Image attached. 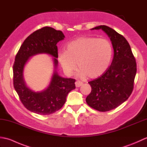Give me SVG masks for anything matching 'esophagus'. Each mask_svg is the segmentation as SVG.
<instances>
[{
  "mask_svg": "<svg viewBox=\"0 0 147 147\" xmlns=\"http://www.w3.org/2000/svg\"><path fill=\"white\" fill-rule=\"evenodd\" d=\"M83 85V83L82 82H80V81H77L75 82V85L76 87H80Z\"/></svg>",
  "mask_w": 147,
  "mask_h": 147,
  "instance_id": "esophagus-1",
  "label": "esophagus"
}]
</instances>
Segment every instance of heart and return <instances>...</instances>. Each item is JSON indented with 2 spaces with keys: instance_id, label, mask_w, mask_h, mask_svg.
<instances>
[{
  "instance_id": "b5f03b06",
  "label": "heart",
  "mask_w": 147,
  "mask_h": 147,
  "mask_svg": "<svg viewBox=\"0 0 147 147\" xmlns=\"http://www.w3.org/2000/svg\"><path fill=\"white\" fill-rule=\"evenodd\" d=\"M113 48L108 40L94 37H80L70 42L65 52L58 54L64 73L71 76L80 67V76L96 78L104 74L112 60Z\"/></svg>"
}]
</instances>
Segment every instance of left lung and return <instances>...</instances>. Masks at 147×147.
<instances>
[{
    "label": "left lung",
    "instance_id": "8db88e82",
    "mask_svg": "<svg viewBox=\"0 0 147 147\" xmlns=\"http://www.w3.org/2000/svg\"><path fill=\"white\" fill-rule=\"evenodd\" d=\"M91 30H102L110 38L114 55L111 65L102 76L88 83L92 92L86 102L100 112L117 107L131 94L136 73V63L129 43L124 37L105 25Z\"/></svg>",
    "mask_w": 147,
    "mask_h": 147
}]
</instances>
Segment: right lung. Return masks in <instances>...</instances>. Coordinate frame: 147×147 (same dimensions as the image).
Here are the masks:
<instances>
[{"label":"right lung","mask_w":147,"mask_h":147,"mask_svg":"<svg viewBox=\"0 0 147 147\" xmlns=\"http://www.w3.org/2000/svg\"><path fill=\"white\" fill-rule=\"evenodd\" d=\"M65 38L61 31L45 26L34 32L24 40L18 52L13 65V85L22 104L28 110L40 115H49L62 108L67 94L75 89L76 80L58 75L57 43ZM38 53L52 55L55 72L47 89L35 92L26 85L23 69L30 57Z\"/></svg>","instance_id":"1"}]
</instances>
